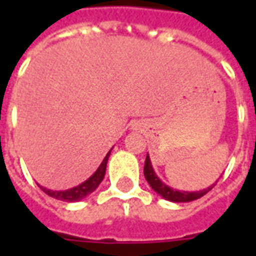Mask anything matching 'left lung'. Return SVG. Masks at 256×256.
<instances>
[{
  "instance_id": "obj_1",
  "label": "left lung",
  "mask_w": 256,
  "mask_h": 256,
  "mask_svg": "<svg viewBox=\"0 0 256 256\" xmlns=\"http://www.w3.org/2000/svg\"><path fill=\"white\" fill-rule=\"evenodd\" d=\"M144 176L146 178V181L150 184L152 189L160 194L162 198H164L166 200H170V202H176V203H184V202H192V200H196V198H200L202 196H204L206 193L212 189L207 188L200 190V192H184V190H174L170 186H167L164 184L158 178V176L154 172L152 168V164H150V156L146 155L145 158V166H144Z\"/></svg>"
}]
</instances>
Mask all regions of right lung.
I'll list each match as a JSON object with an SVG mask.
<instances>
[{
    "label": "right lung",
    "instance_id": "obj_1",
    "mask_svg": "<svg viewBox=\"0 0 256 256\" xmlns=\"http://www.w3.org/2000/svg\"><path fill=\"white\" fill-rule=\"evenodd\" d=\"M110 154L111 150L106 154V156L104 158V160L100 164V167L97 168V172L92 176V177L84 181V184H80L78 186H75L72 189H68V190H49V189H45L40 186V188L46 193L48 196L50 198H58V200H62V202H76V200H80V198H86L88 194L93 192L100 182L102 181V178L106 176V162H108V158H110Z\"/></svg>",
    "mask_w": 256,
    "mask_h": 256
}]
</instances>
